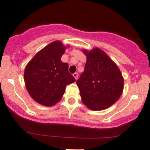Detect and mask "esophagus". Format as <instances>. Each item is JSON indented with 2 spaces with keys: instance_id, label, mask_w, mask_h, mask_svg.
Here are the masks:
<instances>
[{
  "instance_id": "1",
  "label": "esophagus",
  "mask_w": 150,
  "mask_h": 150,
  "mask_svg": "<svg viewBox=\"0 0 150 150\" xmlns=\"http://www.w3.org/2000/svg\"><path fill=\"white\" fill-rule=\"evenodd\" d=\"M73 76H74V78H75V80L78 79V72H75V73L73 74Z\"/></svg>"
}]
</instances>
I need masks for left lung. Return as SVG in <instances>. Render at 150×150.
<instances>
[{
  "label": "left lung",
  "instance_id": "left-lung-1",
  "mask_svg": "<svg viewBox=\"0 0 150 150\" xmlns=\"http://www.w3.org/2000/svg\"><path fill=\"white\" fill-rule=\"evenodd\" d=\"M83 53L87 61L77 80L83 103L93 111L105 109L120 98L124 78L117 65L101 50H83Z\"/></svg>",
  "mask_w": 150,
  "mask_h": 150
}]
</instances>
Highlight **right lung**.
Wrapping results in <instances>:
<instances>
[{
  "instance_id": "1",
  "label": "right lung",
  "mask_w": 150,
  "mask_h": 150,
  "mask_svg": "<svg viewBox=\"0 0 150 150\" xmlns=\"http://www.w3.org/2000/svg\"><path fill=\"white\" fill-rule=\"evenodd\" d=\"M64 51L62 42H52L26 65L25 84L29 95L37 103L54 105L62 98L66 86L75 81L68 72V64L60 60Z\"/></svg>"
}]
</instances>
